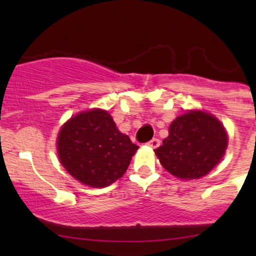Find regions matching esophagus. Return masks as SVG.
<instances>
[{"instance_id":"esophagus-1","label":"esophagus","mask_w":256,"mask_h":256,"mask_svg":"<svg viewBox=\"0 0 256 256\" xmlns=\"http://www.w3.org/2000/svg\"><path fill=\"white\" fill-rule=\"evenodd\" d=\"M150 147H152V148H156V147L160 146V140L157 138H154L152 140H150L148 142H147Z\"/></svg>"}]
</instances>
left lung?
<instances>
[{
	"instance_id": "left-lung-1",
	"label": "left lung",
	"mask_w": 256,
	"mask_h": 256,
	"mask_svg": "<svg viewBox=\"0 0 256 256\" xmlns=\"http://www.w3.org/2000/svg\"><path fill=\"white\" fill-rule=\"evenodd\" d=\"M226 144V130L214 116L190 112L171 124L168 138L154 154L171 174L196 180L206 176L220 161Z\"/></svg>"
}]
</instances>
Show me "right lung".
Masks as SVG:
<instances>
[{
    "instance_id": "obj_1",
    "label": "right lung",
    "mask_w": 256,
    "mask_h": 256,
    "mask_svg": "<svg viewBox=\"0 0 256 256\" xmlns=\"http://www.w3.org/2000/svg\"><path fill=\"white\" fill-rule=\"evenodd\" d=\"M138 144L116 128L104 110L80 112L64 124L58 136L60 164L76 180L106 187L128 170Z\"/></svg>"
}]
</instances>
